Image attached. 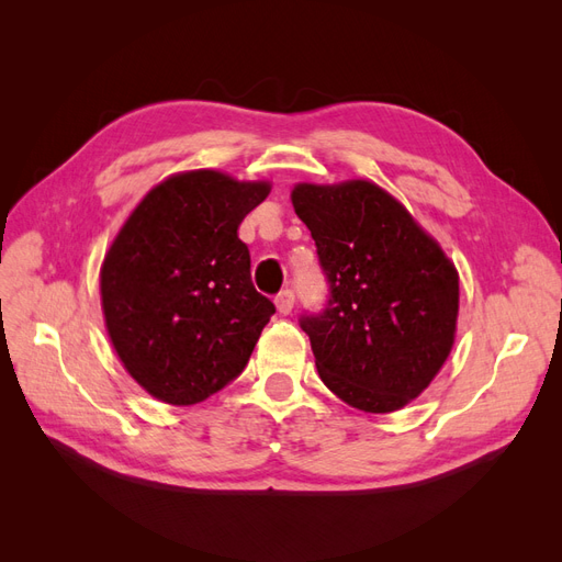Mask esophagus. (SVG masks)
<instances>
[{"instance_id":"34e87169","label":"esophagus","mask_w":562,"mask_h":562,"mask_svg":"<svg viewBox=\"0 0 562 562\" xmlns=\"http://www.w3.org/2000/svg\"><path fill=\"white\" fill-rule=\"evenodd\" d=\"M277 310L281 312V314H291V310H293V304H295V293L293 291H281L279 295H277Z\"/></svg>"}]
</instances>
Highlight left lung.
<instances>
[{
    "label": "left lung",
    "instance_id": "obj_1",
    "mask_svg": "<svg viewBox=\"0 0 562 562\" xmlns=\"http://www.w3.org/2000/svg\"><path fill=\"white\" fill-rule=\"evenodd\" d=\"M293 206L328 281L323 310L300 316L323 384L356 411H398L429 386L452 349L457 269L372 182H304Z\"/></svg>",
    "mask_w": 562,
    "mask_h": 562
}]
</instances>
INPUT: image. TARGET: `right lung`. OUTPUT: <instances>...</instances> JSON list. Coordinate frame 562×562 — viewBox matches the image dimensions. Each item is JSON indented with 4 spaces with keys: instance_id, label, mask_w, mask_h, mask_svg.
I'll list each match as a JSON object with an SVG mask.
<instances>
[{
    "instance_id": "add662e5",
    "label": "right lung",
    "mask_w": 562,
    "mask_h": 562,
    "mask_svg": "<svg viewBox=\"0 0 562 562\" xmlns=\"http://www.w3.org/2000/svg\"><path fill=\"white\" fill-rule=\"evenodd\" d=\"M267 182L190 171L131 213L100 271L112 345L131 378L171 405H194L244 372L277 312L255 291L241 220Z\"/></svg>"
}]
</instances>
